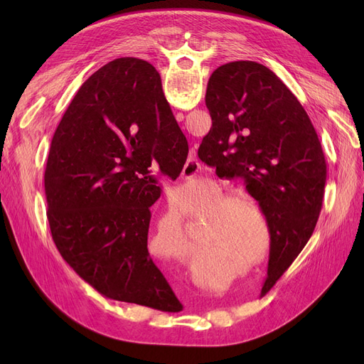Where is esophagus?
<instances>
[{"label": "esophagus", "instance_id": "esophagus-1", "mask_svg": "<svg viewBox=\"0 0 364 364\" xmlns=\"http://www.w3.org/2000/svg\"><path fill=\"white\" fill-rule=\"evenodd\" d=\"M199 168H200V165H199V162L196 159H188L187 164L184 165L183 176L184 177H193V176H196L198 172H199Z\"/></svg>", "mask_w": 364, "mask_h": 364}]
</instances>
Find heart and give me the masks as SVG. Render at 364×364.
Wrapping results in <instances>:
<instances>
[{"instance_id":"obj_1","label":"heart","mask_w":364,"mask_h":364,"mask_svg":"<svg viewBox=\"0 0 364 364\" xmlns=\"http://www.w3.org/2000/svg\"><path fill=\"white\" fill-rule=\"evenodd\" d=\"M181 195L188 196L192 193V188H181L180 190ZM235 202H240L245 203L247 208L251 209V211L257 215V218L259 220V223L264 225L267 224V218L265 215L261 213V209L258 208V205L250 199L246 198L242 193H225L217 199H214L209 206L205 209L202 218H211L209 220V228H208V233H206V239L209 242H224L227 240L230 236L235 237V243H240L243 247H246L250 243L255 242V233H250V220H243L242 217H236L235 214H232V203ZM198 214V209L193 206H187L178 208V215L181 218H192ZM174 230L176 236L178 237L180 242V250L178 254H184V251L187 250V243H186V236L183 228L180 225L178 221L169 218V215H164L158 220L156 223V235L153 236L151 239L156 242V239H159V236L164 233V230ZM151 240V242H153Z\"/></svg>"}]
</instances>
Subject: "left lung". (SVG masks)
Returning <instances> with one entry per match:
<instances>
[{
    "label": "left lung",
    "instance_id": "left-lung-1",
    "mask_svg": "<svg viewBox=\"0 0 364 364\" xmlns=\"http://www.w3.org/2000/svg\"><path fill=\"white\" fill-rule=\"evenodd\" d=\"M205 103L213 127L199 146V159L218 177L242 178L269 224L264 296L314 232L326 184L321 144L292 91L261 63L217 68Z\"/></svg>",
    "mask_w": 364,
    "mask_h": 364
}]
</instances>
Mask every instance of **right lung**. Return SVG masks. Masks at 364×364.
<instances>
[{
    "instance_id": "1",
    "label": "right lung",
    "mask_w": 364,
    "mask_h": 364,
    "mask_svg": "<svg viewBox=\"0 0 364 364\" xmlns=\"http://www.w3.org/2000/svg\"><path fill=\"white\" fill-rule=\"evenodd\" d=\"M188 144L158 70L117 59L81 85L57 127L44 176L47 218L63 259L114 301L177 313L183 305L150 258V206L158 178L176 180Z\"/></svg>"
}]
</instances>
